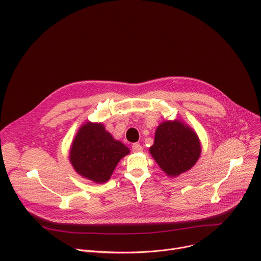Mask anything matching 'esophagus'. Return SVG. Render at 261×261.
I'll list each match as a JSON object with an SVG mask.
<instances>
[{"mask_svg": "<svg viewBox=\"0 0 261 261\" xmlns=\"http://www.w3.org/2000/svg\"><path fill=\"white\" fill-rule=\"evenodd\" d=\"M132 151L133 152H142L143 151V148L140 144H133L132 145Z\"/></svg>", "mask_w": 261, "mask_h": 261, "instance_id": "esophagus-1", "label": "esophagus"}]
</instances>
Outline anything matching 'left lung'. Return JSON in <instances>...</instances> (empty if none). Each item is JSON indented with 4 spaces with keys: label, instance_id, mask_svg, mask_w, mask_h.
<instances>
[{
    "label": "left lung",
    "instance_id": "1",
    "mask_svg": "<svg viewBox=\"0 0 261 261\" xmlns=\"http://www.w3.org/2000/svg\"><path fill=\"white\" fill-rule=\"evenodd\" d=\"M201 143L196 131L179 119L161 122L149 152L160 168L176 177L191 168L201 155Z\"/></svg>",
    "mask_w": 261,
    "mask_h": 261
}]
</instances>
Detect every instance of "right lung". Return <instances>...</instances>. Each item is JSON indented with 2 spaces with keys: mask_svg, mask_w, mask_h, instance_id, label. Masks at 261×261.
I'll list each match as a JSON object with an SVG mask.
<instances>
[{
  "mask_svg": "<svg viewBox=\"0 0 261 261\" xmlns=\"http://www.w3.org/2000/svg\"><path fill=\"white\" fill-rule=\"evenodd\" d=\"M129 153V148L115 140L101 122L87 121L75 135L68 159L79 175L101 184L110 180L118 162Z\"/></svg>",
  "mask_w": 261,
  "mask_h": 261,
  "instance_id": "right-lung-1",
  "label": "right lung"
}]
</instances>
